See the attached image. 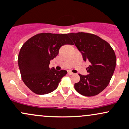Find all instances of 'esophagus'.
I'll return each mask as SVG.
<instances>
[{"label": "esophagus", "instance_id": "esophagus-1", "mask_svg": "<svg viewBox=\"0 0 129 129\" xmlns=\"http://www.w3.org/2000/svg\"><path fill=\"white\" fill-rule=\"evenodd\" d=\"M68 74L69 75H73V74H74V73H72V72H70V71H68Z\"/></svg>", "mask_w": 129, "mask_h": 129}]
</instances>
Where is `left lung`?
Here are the masks:
<instances>
[{
  "label": "left lung",
  "instance_id": "8db88e82",
  "mask_svg": "<svg viewBox=\"0 0 129 129\" xmlns=\"http://www.w3.org/2000/svg\"><path fill=\"white\" fill-rule=\"evenodd\" d=\"M68 35L83 60L91 63L86 69L88 75L79 74L80 80L75 83V90L85 96L97 95L109 85L114 74L116 65L114 51L108 42L93 34L81 32Z\"/></svg>",
  "mask_w": 129,
  "mask_h": 129
}]
</instances>
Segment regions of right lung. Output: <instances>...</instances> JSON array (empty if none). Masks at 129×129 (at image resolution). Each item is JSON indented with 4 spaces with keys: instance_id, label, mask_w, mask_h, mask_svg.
I'll list each match as a JSON object with an SVG mask.
<instances>
[{
    "instance_id": "1",
    "label": "right lung",
    "mask_w": 129,
    "mask_h": 129,
    "mask_svg": "<svg viewBox=\"0 0 129 129\" xmlns=\"http://www.w3.org/2000/svg\"><path fill=\"white\" fill-rule=\"evenodd\" d=\"M66 44L73 45L67 34L40 33L22 46L18 55V67L21 78L27 87L37 94L51 93L67 72L50 69V61Z\"/></svg>"
}]
</instances>
